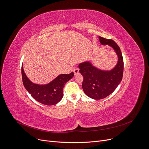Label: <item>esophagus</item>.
<instances>
[{
  "instance_id": "1",
  "label": "esophagus",
  "mask_w": 149,
  "mask_h": 149,
  "mask_svg": "<svg viewBox=\"0 0 149 149\" xmlns=\"http://www.w3.org/2000/svg\"><path fill=\"white\" fill-rule=\"evenodd\" d=\"M73 72H74V73L75 75L79 73V68H74L73 70Z\"/></svg>"
}]
</instances>
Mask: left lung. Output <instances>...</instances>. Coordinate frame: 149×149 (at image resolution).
Listing matches in <instances>:
<instances>
[{
	"instance_id": "obj_1",
	"label": "left lung",
	"mask_w": 149,
	"mask_h": 149,
	"mask_svg": "<svg viewBox=\"0 0 149 149\" xmlns=\"http://www.w3.org/2000/svg\"><path fill=\"white\" fill-rule=\"evenodd\" d=\"M102 45H107L114 49L118 61L113 69L104 71L85 61L79 65V73L83 76L82 87L84 93L94 100H101L114 91L123 76L124 61L119 47L114 40L99 37Z\"/></svg>"
}]
</instances>
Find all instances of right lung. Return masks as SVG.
Listing matches in <instances>:
<instances>
[{
	"label": "right lung",
	"mask_w": 149,
	"mask_h": 149,
	"mask_svg": "<svg viewBox=\"0 0 149 149\" xmlns=\"http://www.w3.org/2000/svg\"><path fill=\"white\" fill-rule=\"evenodd\" d=\"M22 76L24 87L31 97L43 104L52 106L61 100L63 96V89L64 86L73 77L74 73L71 72L70 74H60L50 83L44 85L31 82L24 73L23 66H22Z\"/></svg>",
	"instance_id": "add662e5"
}]
</instances>
